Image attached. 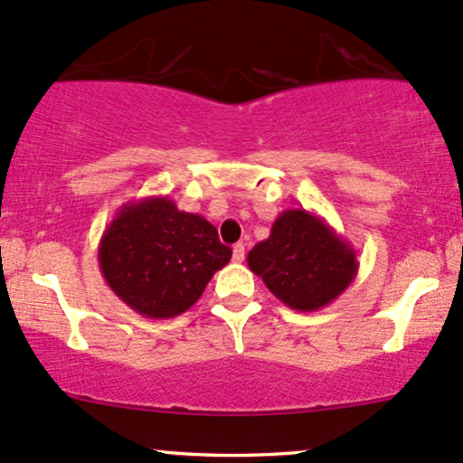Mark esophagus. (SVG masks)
<instances>
[{
	"label": "esophagus",
	"mask_w": 463,
	"mask_h": 463,
	"mask_svg": "<svg viewBox=\"0 0 463 463\" xmlns=\"http://www.w3.org/2000/svg\"><path fill=\"white\" fill-rule=\"evenodd\" d=\"M243 259H246V248H243V243H235V248H232V261L241 263Z\"/></svg>",
	"instance_id": "34e87169"
}]
</instances>
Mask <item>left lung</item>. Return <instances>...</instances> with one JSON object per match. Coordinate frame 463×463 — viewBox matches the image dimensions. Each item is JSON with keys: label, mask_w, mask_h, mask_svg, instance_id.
Returning <instances> with one entry per match:
<instances>
[{"label": "left lung", "mask_w": 463, "mask_h": 463, "mask_svg": "<svg viewBox=\"0 0 463 463\" xmlns=\"http://www.w3.org/2000/svg\"><path fill=\"white\" fill-rule=\"evenodd\" d=\"M248 268L283 305L320 311L348 289L359 269L357 252L320 215L287 209L272 232L248 252Z\"/></svg>", "instance_id": "left-lung-1"}]
</instances>
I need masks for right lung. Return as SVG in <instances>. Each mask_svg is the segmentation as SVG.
Here are the masks:
<instances>
[{
  "mask_svg": "<svg viewBox=\"0 0 463 463\" xmlns=\"http://www.w3.org/2000/svg\"><path fill=\"white\" fill-rule=\"evenodd\" d=\"M231 257L215 226L180 211L169 195L121 206L98 248L106 285L150 320H169L191 309Z\"/></svg>",
  "mask_w": 463,
  "mask_h": 463,
  "instance_id": "right-lung-1",
  "label": "right lung"
}]
</instances>
